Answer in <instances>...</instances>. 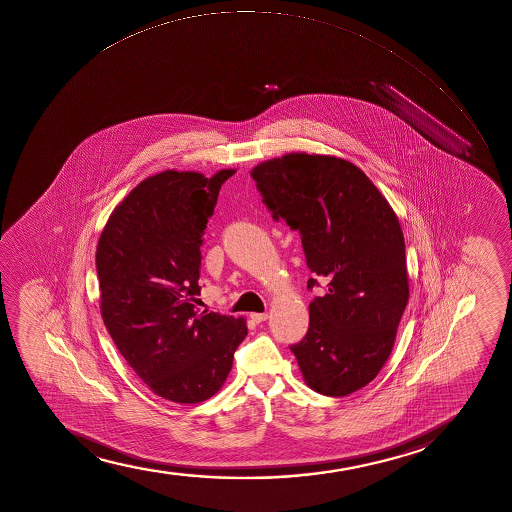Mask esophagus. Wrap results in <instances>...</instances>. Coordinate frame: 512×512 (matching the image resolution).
Returning a JSON list of instances; mask_svg holds the SVG:
<instances>
[{
	"label": "esophagus",
	"instance_id": "34e87169",
	"mask_svg": "<svg viewBox=\"0 0 512 512\" xmlns=\"http://www.w3.org/2000/svg\"><path fill=\"white\" fill-rule=\"evenodd\" d=\"M249 318L253 319L254 323H263L270 316H268V312H253Z\"/></svg>",
	"mask_w": 512,
	"mask_h": 512
}]
</instances>
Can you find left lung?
<instances>
[{"instance_id":"1","label":"left lung","mask_w":512,"mask_h":512,"mask_svg":"<svg viewBox=\"0 0 512 512\" xmlns=\"http://www.w3.org/2000/svg\"><path fill=\"white\" fill-rule=\"evenodd\" d=\"M263 203L302 239L326 283L307 335L290 347L309 388L347 396L379 374L408 304L405 237L388 200L348 160L287 153L251 171ZM309 278L307 288L318 287Z\"/></svg>"}]
</instances>
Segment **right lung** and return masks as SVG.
<instances>
[{
	"instance_id": "add662e5",
	"label": "right lung",
	"mask_w": 512,
	"mask_h": 512,
	"mask_svg": "<svg viewBox=\"0 0 512 512\" xmlns=\"http://www.w3.org/2000/svg\"><path fill=\"white\" fill-rule=\"evenodd\" d=\"M235 174L164 171L141 181L100 234V314L112 341L153 393L200 403L224 386L246 319L200 311L203 234Z\"/></svg>"
}]
</instances>
